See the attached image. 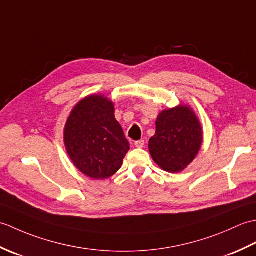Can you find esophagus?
Masks as SVG:
<instances>
[{
  "label": "esophagus",
  "mask_w": 256,
  "mask_h": 256,
  "mask_svg": "<svg viewBox=\"0 0 256 256\" xmlns=\"http://www.w3.org/2000/svg\"><path fill=\"white\" fill-rule=\"evenodd\" d=\"M134 145H135V148H144V145H145V140H136V142L134 143Z\"/></svg>",
  "instance_id": "34e87169"
}]
</instances>
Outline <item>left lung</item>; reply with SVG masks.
Returning a JSON list of instances; mask_svg holds the SVG:
<instances>
[{
    "label": "left lung",
    "mask_w": 256,
    "mask_h": 256,
    "mask_svg": "<svg viewBox=\"0 0 256 256\" xmlns=\"http://www.w3.org/2000/svg\"><path fill=\"white\" fill-rule=\"evenodd\" d=\"M201 143L202 131L197 116L192 108L180 106L160 114L148 148L160 168L168 172H179L194 160Z\"/></svg>",
    "instance_id": "1"
}]
</instances>
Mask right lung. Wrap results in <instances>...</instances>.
Returning a JSON list of instances; mask_svg holds the SVG:
<instances>
[{
    "label": "right lung",
    "mask_w": 256,
    "mask_h": 256,
    "mask_svg": "<svg viewBox=\"0 0 256 256\" xmlns=\"http://www.w3.org/2000/svg\"><path fill=\"white\" fill-rule=\"evenodd\" d=\"M64 145L74 166L90 178L106 179L122 166L130 143L104 96L81 100L64 128Z\"/></svg>",
    "instance_id": "obj_1"
}]
</instances>
